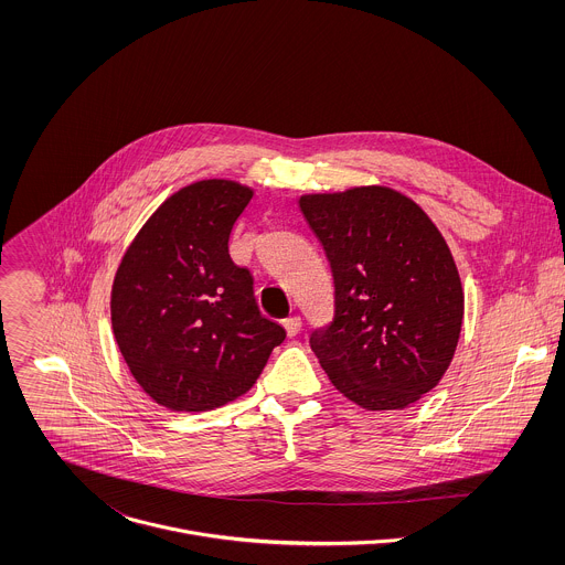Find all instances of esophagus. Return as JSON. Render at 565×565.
<instances>
[{
  "label": "esophagus",
  "instance_id": "1",
  "mask_svg": "<svg viewBox=\"0 0 565 565\" xmlns=\"http://www.w3.org/2000/svg\"><path fill=\"white\" fill-rule=\"evenodd\" d=\"M282 323H285V330H287L289 337H296L302 330V318L300 316H291V318H287Z\"/></svg>",
  "mask_w": 565,
  "mask_h": 565
}]
</instances>
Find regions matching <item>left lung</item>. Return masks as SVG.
Returning <instances> with one entry per match:
<instances>
[{"label":"left lung","mask_w":565,"mask_h":565,"mask_svg":"<svg viewBox=\"0 0 565 565\" xmlns=\"http://www.w3.org/2000/svg\"><path fill=\"white\" fill-rule=\"evenodd\" d=\"M334 282L332 322L311 332L330 383L367 411L404 408L448 370L463 323L457 265L403 193L361 186L300 198Z\"/></svg>","instance_id":"obj_1"}]
</instances>
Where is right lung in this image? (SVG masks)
Masks as SVG:
<instances>
[{
  "instance_id": "1",
  "label": "right lung",
  "mask_w": 565,
  "mask_h": 565,
  "mask_svg": "<svg viewBox=\"0 0 565 565\" xmlns=\"http://www.w3.org/2000/svg\"><path fill=\"white\" fill-rule=\"evenodd\" d=\"M252 200L233 180L193 182L148 220L121 258L110 318L143 392L171 411H209L243 396L285 328L260 316L254 278L228 239Z\"/></svg>"
}]
</instances>
